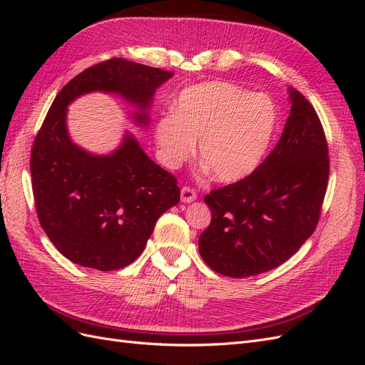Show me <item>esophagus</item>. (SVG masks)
<instances>
[{"label":"esophagus","mask_w":365,"mask_h":365,"mask_svg":"<svg viewBox=\"0 0 365 365\" xmlns=\"http://www.w3.org/2000/svg\"><path fill=\"white\" fill-rule=\"evenodd\" d=\"M196 197L197 196H196L193 189H190V187H182V189H181V202L189 204V202H193Z\"/></svg>","instance_id":"obj_1"}]
</instances>
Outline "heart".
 <instances>
[{"mask_svg":"<svg viewBox=\"0 0 365 365\" xmlns=\"http://www.w3.org/2000/svg\"><path fill=\"white\" fill-rule=\"evenodd\" d=\"M279 123V109L268 94L248 93L228 82L187 88L175 114L160 117L153 137L168 168L178 165L196 149L219 182H237L267 157Z\"/></svg>","mask_w":365,"mask_h":365,"instance_id":"obj_1","label":"heart"}]
</instances>
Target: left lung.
Here are the masks:
<instances>
[{
	"mask_svg": "<svg viewBox=\"0 0 365 365\" xmlns=\"http://www.w3.org/2000/svg\"><path fill=\"white\" fill-rule=\"evenodd\" d=\"M291 114L269 155L245 180L204 197L212 222L200 254L213 271L244 279L277 268L312 236L329 180L324 130L306 97L289 88Z\"/></svg>",
	"mask_w": 365,
	"mask_h": 365,
	"instance_id": "left-lung-1",
	"label": "left lung"
}]
</instances>
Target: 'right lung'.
Here are the masks:
<instances>
[{"instance_id": "add662e5", "label": "right lung", "mask_w": 365, "mask_h": 365, "mask_svg": "<svg viewBox=\"0 0 365 365\" xmlns=\"http://www.w3.org/2000/svg\"><path fill=\"white\" fill-rule=\"evenodd\" d=\"M172 76L114 58L77 74L50 106L31 148L33 196L53 245L81 267L114 271L134 262L158 217L180 202V187L130 132L106 155L77 146L67 128L68 105L94 91L115 94L135 106L132 118L146 128L153 96Z\"/></svg>"}]
</instances>
